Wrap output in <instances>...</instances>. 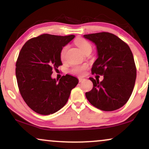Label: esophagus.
Here are the masks:
<instances>
[{
    "label": "esophagus",
    "mask_w": 149,
    "mask_h": 149,
    "mask_svg": "<svg viewBox=\"0 0 149 149\" xmlns=\"http://www.w3.org/2000/svg\"><path fill=\"white\" fill-rule=\"evenodd\" d=\"M84 80H85V79L82 78V77H79V83H81V82H82V81H83Z\"/></svg>",
    "instance_id": "1"
}]
</instances>
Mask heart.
Instances as JSON below:
<instances>
[{
    "label": "heart",
    "instance_id": "b5f03b06",
    "mask_svg": "<svg viewBox=\"0 0 149 149\" xmlns=\"http://www.w3.org/2000/svg\"><path fill=\"white\" fill-rule=\"evenodd\" d=\"M75 43L77 45V46L80 48V49L82 51V52L84 53L85 51L88 49H91V45L89 43L87 40H85L83 38H78L75 40ZM67 47H64V48L62 49V51H61V58H64L65 56V53H66ZM87 68L86 65H83V66H76L73 67L72 70V72L74 73V74H79V75H83L84 74L85 69Z\"/></svg>",
    "mask_w": 149,
    "mask_h": 149
}]
</instances>
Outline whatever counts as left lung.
Returning <instances> with one entry per match:
<instances>
[{"label": "left lung", "mask_w": 149, "mask_h": 149, "mask_svg": "<svg viewBox=\"0 0 149 149\" xmlns=\"http://www.w3.org/2000/svg\"><path fill=\"white\" fill-rule=\"evenodd\" d=\"M83 37L96 46L97 58L91 72L103 75L101 82L89 77L93 88L85 93L93 106L104 111H113L125 104L133 91L136 68L129 46L109 32L85 34Z\"/></svg>", "instance_id": "1"}]
</instances>
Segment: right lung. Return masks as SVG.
<instances>
[{
	"instance_id": "obj_1",
	"label": "right lung",
	"mask_w": 149,
	"mask_h": 149,
	"mask_svg": "<svg viewBox=\"0 0 149 149\" xmlns=\"http://www.w3.org/2000/svg\"><path fill=\"white\" fill-rule=\"evenodd\" d=\"M75 37L43 34L28 40L16 62L15 74L24 100L40 115L56 113L68 102L70 91L78 84L77 77L66 74L53 79V68L62 65L61 51Z\"/></svg>"
}]
</instances>
